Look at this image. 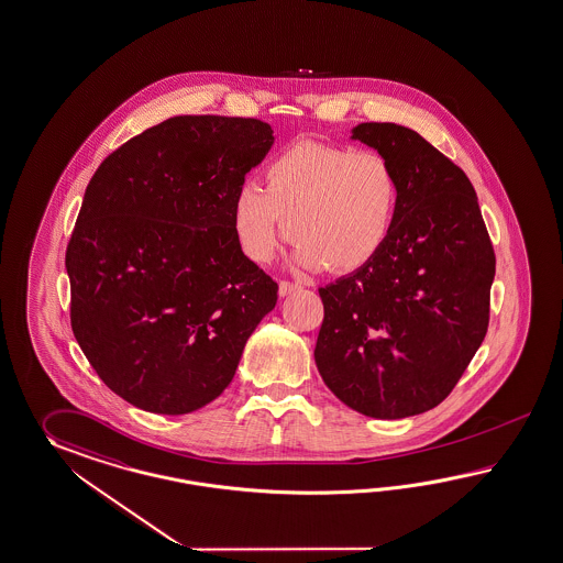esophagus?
<instances>
[{
  "label": "esophagus",
  "mask_w": 563,
  "mask_h": 563,
  "mask_svg": "<svg viewBox=\"0 0 563 563\" xmlns=\"http://www.w3.org/2000/svg\"><path fill=\"white\" fill-rule=\"evenodd\" d=\"M299 288H301V285H295V283H288V280H280V283H278V295H280V297H287V295L299 290Z\"/></svg>",
  "instance_id": "34e87169"
}]
</instances>
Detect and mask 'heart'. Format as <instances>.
Returning a JSON list of instances; mask_svg holds the SVG:
<instances>
[{
	"label": "heart",
	"instance_id": "heart-1",
	"mask_svg": "<svg viewBox=\"0 0 563 563\" xmlns=\"http://www.w3.org/2000/svg\"><path fill=\"white\" fill-rule=\"evenodd\" d=\"M400 191L397 166L384 152L301 140L264 166L262 189L242 185L235 192L233 235L254 264L273 261L288 233L297 240L295 268L354 273L386 246Z\"/></svg>",
	"mask_w": 563,
	"mask_h": 563
}]
</instances>
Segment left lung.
I'll return each instance as SVG.
<instances>
[{
  "label": "left lung",
  "instance_id": "left-lung-1",
  "mask_svg": "<svg viewBox=\"0 0 563 563\" xmlns=\"http://www.w3.org/2000/svg\"><path fill=\"white\" fill-rule=\"evenodd\" d=\"M400 177L395 230L383 252L319 288L316 364L350 409L405 419L438 407L488 330L496 258L466 173L411 128L357 124Z\"/></svg>",
  "mask_w": 563,
  "mask_h": 563
}]
</instances>
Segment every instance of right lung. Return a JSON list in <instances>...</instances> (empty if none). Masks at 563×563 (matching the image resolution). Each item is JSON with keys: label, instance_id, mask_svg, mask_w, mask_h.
I'll return each mask as SVG.
<instances>
[{"label": "right lung", "instance_id": "obj_1", "mask_svg": "<svg viewBox=\"0 0 563 563\" xmlns=\"http://www.w3.org/2000/svg\"><path fill=\"white\" fill-rule=\"evenodd\" d=\"M275 144L254 118L177 115L89 180L67 246L70 328L97 376L144 411L185 415L232 383L278 285L240 252L235 192Z\"/></svg>", "mask_w": 563, "mask_h": 563}]
</instances>
